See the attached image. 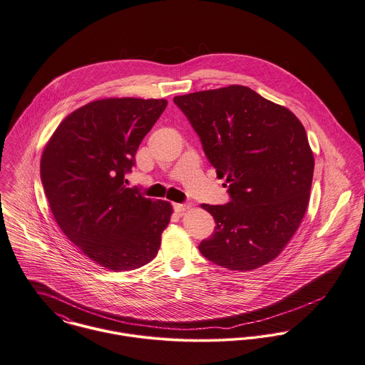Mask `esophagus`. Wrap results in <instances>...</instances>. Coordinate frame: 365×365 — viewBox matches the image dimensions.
Wrapping results in <instances>:
<instances>
[{
    "mask_svg": "<svg viewBox=\"0 0 365 365\" xmlns=\"http://www.w3.org/2000/svg\"><path fill=\"white\" fill-rule=\"evenodd\" d=\"M173 206H174V210L175 212H185L187 209H190L191 207V205L190 203H173Z\"/></svg>",
    "mask_w": 365,
    "mask_h": 365,
    "instance_id": "1",
    "label": "esophagus"
}]
</instances>
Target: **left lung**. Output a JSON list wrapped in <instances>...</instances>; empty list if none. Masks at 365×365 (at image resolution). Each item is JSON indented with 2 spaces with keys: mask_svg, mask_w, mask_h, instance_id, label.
<instances>
[{
  "mask_svg": "<svg viewBox=\"0 0 365 365\" xmlns=\"http://www.w3.org/2000/svg\"><path fill=\"white\" fill-rule=\"evenodd\" d=\"M174 103L232 198L200 205L216 222L200 254L230 270L266 265L297 232L308 206L314 155L302 124L289 108L241 85L175 96Z\"/></svg>",
  "mask_w": 365,
  "mask_h": 365,
  "instance_id": "obj_1",
  "label": "left lung"
}]
</instances>
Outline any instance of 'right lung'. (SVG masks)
Listing matches in <instances>:
<instances>
[{
    "label": "right lung",
    "instance_id": "obj_1",
    "mask_svg": "<svg viewBox=\"0 0 365 365\" xmlns=\"http://www.w3.org/2000/svg\"><path fill=\"white\" fill-rule=\"evenodd\" d=\"M165 99L110 98L71 113L47 142L40 177L53 216L82 254L114 272L149 264L173 206L125 187Z\"/></svg>",
    "mask_w": 365,
    "mask_h": 365
}]
</instances>
